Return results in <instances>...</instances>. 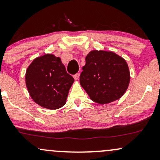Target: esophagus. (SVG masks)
<instances>
[{
    "instance_id": "1",
    "label": "esophagus",
    "mask_w": 160,
    "mask_h": 160,
    "mask_svg": "<svg viewBox=\"0 0 160 160\" xmlns=\"http://www.w3.org/2000/svg\"><path fill=\"white\" fill-rule=\"evenodd\" d=\"M79 76H80L79 73H76V74L74 76L75 80H78V79H79Z\"/></svg>"
}]
</instances>
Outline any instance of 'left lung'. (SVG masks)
<instances>
[{
	"label": "left lung",
	"instance_id": "8db88e82",
	"mask_svg": "<svg viewBox=\"0 0 160 160\" xmlns=\"http://www.w3.org/2000/svg\"><path fill=\"white\" fill-rule=\"evenodd\" d=\"M85 61L80 84L91 100L104 105L121 98L130 81L127 61L113 52L103 50H92Z\"/></svg>",
	"mask_w": 160,
	"mask_h": 160
}]
</instances>
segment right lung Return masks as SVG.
Returning <instances> with one entry per match:
<instances>
[{"label": "right lung", "instance_id": "obj_1", "mask_svg": "<svg viewBox=\"0 0 160 160\" xmlns=\"http://www.w3.org/2000/svg\"><path fill=\"white\" fill-rule=\"evenodd\" d=\"M73 82L61 58L52 54L36 58L25 73L26 87L32 99L48 109L64 106Z\"/></svg>", "mask_w": 160, "mask_h": 160}]
</instances>
